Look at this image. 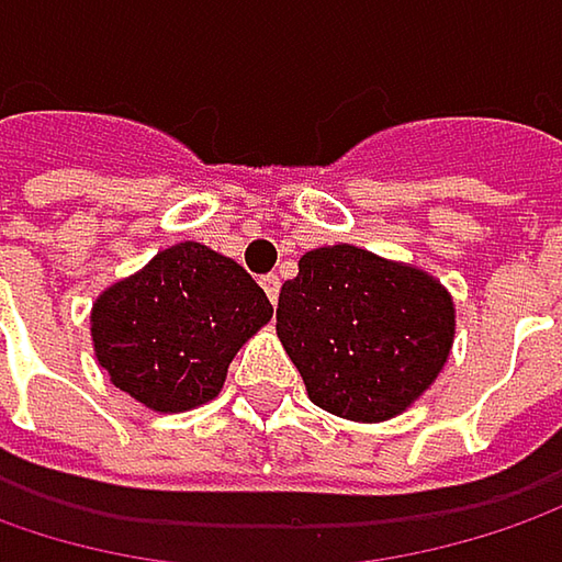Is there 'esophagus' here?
Masks as SVG:
<instances>
[{
    "instance_id": "esophagus-1",
    "label": "esophagus",
    "mask_w": 562,
    "mask_h": 562,
    "mask_svg": "<svg viewBox=\"0 0 562 562\" xmlns=\"http://www.w3.org/2000/svg\"><path fill=\"white\" fill-rule=\"evenodd\" d=\"M260 285H263L267 299L277 305V299H280V277H277V273H267V277H260Z\"/></svg>"
}]
</instances>
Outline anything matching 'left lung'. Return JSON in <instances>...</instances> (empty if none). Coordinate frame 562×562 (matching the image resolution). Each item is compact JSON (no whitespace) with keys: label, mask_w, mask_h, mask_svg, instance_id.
<instances>
[{"label":"left lung","mask_w":562,"mask_h":562,"mask_svg":"<svg viewBox=\"0 0 562 562\" xmlns=\"http://www.w3.org/2000/svg\"><path fill=\"white\" fill-rule=\"evenodd\" d=\"M277 334L321 411L381 423L439 379L454 305L429 273L352 245L314 248L285 280Z\"/></svg>","instance_id":"1"}]
</instances>
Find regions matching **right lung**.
Here are the masks:
<instances>
[{
    "instance_id": "obj_1",
    "label": "right lung",
    "mask_w": 562,
    "mask_h": 562,
    "mask_svg": "<svg viewBox=\"0 0 562 562\" xmlns=\"http://www.w3.org/2000/svg\"><path fill=\"white\" fill-rule=\"evenodd\" d=\"M270 317L273 305L245 267L181 241L98 295L91 340L120 391L149 411L181 413L213 401L235 352Z\"/></svg>"
}]
</instances>
